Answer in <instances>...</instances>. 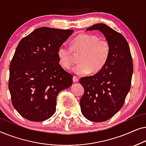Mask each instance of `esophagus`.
Wrapping results in <instances>:
<instances>
[{
    "label": "esophagus",
    "instance_id": "obj_1",
    "mask_svg": "<svg viewBox=\"0 0 146 146\" xmlns=\"http://www.w3.org/2000/svg\"><path fill=\"white\" fill-rule=\"evenodd\" d=\"M73 82H78V78L76 76H74L73 77Z\"/></svg>",
    "mask_w": 146,
    "mask_h": 146
}]
</instances>
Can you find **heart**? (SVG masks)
I'll use <instances>...</instances> for the list:
<instances>
[{"mask_svg": "<svg viewBox=\"0 0 146 146\" xmlns=\"http://www.w3.org/2000/svg\"><path fill=\"white\" fill-rule=\"evenodd\" d=\"M72 50L82 51L78 59L80 63L72 70L78 75H85L90 71L97 72L100 70L110 55V45L108 42L100 40L96 35L80 34L74 38L72 47L63 43L58 48L59 63L64 68L70 69L73 65L74 59Z\"/></svg>", "mask_w": 146, "mask_h": 146, "instance_id": "b5f03b06", "label": "heart"}]
</instances>
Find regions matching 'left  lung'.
I'll return each instance as SVG.
<instances>
[{
  "mask_svg": "<svg viewBox=\"0 0 146 146\" xmlns=\"http://www.w3.org/2000/svg\"><path fill=\"white\" fill-rule=\"evenodd\" d=\"M86 31H99L110 45V55L104 66L80 80L84 89L80 101L82 113L88 120L100 122L113 117L124 104L131 86L132 58L124 36L108 25L96 24Z\"/></svg>",
  "mask_w": 146,
  "mask_h": 146,
  "instance_id": "left-lung-1",
  "label": "left lung"
}]
</instances>
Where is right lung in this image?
<instances>
[{"label": "right lung", "mask_w": 146, "mask_h": 146, "mask_svg": "<svg viewBox=\"0 0 146 146\" xmlns=\"http://www.w3.org/2000/svg\"><path fill=\"white\" fill-rule=\"evenodd\" d=\"M73 32L41 27L18 44L10 64L9 89L14 108L25 118H50L58 94L72 86V75L62 68L57 51Z\"/></svg>", "instance_id": "right-lung-1"}]
</instances>
